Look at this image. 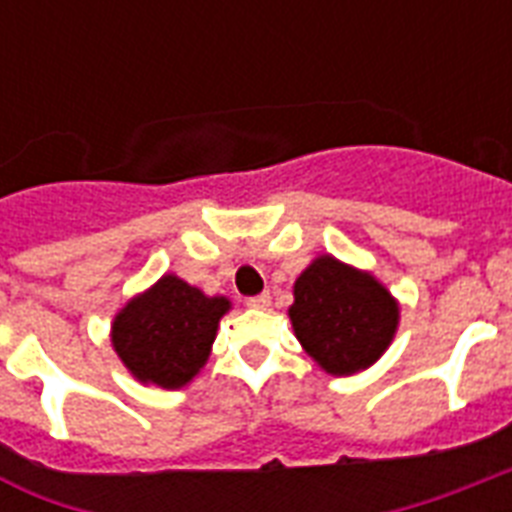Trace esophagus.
Returning a JSON list of instances; mask_svg holds the SVG:
<instances>
[{
    "mask_svg": "<svg viewBox=\"0 0 512 512\" xmlns=\"http://www.w3.org/2000/svg\"><path fill=\"white\" fill-rule=\"evenodd\" d=\"M247 305H249V308H257V311H265V308L271 305V295H268V292H263V295L249 297Z\"/></svg>",
    "mask_w": 512,
    "mask_h": 512,
    "instance_id": "34e87169",
    "label": "esophagus"
}]
</instances>
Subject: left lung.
Returning <instances> with one entry per match:
<instances>
[{
	"mask_svg": "<svg viewBox=\"0 0 512 512\" xmlns=\"http://www.w3.org/2000/svg\"><path fill=\"white\" fill-rule=\"evenodd\" d=\"M289 321L303 350L332 377L369 369L390 348L401 305L374 273L319 255L295 281Z\"/></svg>",
	"mask_w": 512,
	"mask_h": 512,
	"instance_id": "left-lung-1",
	"label": "left lung"
}]
</instances>
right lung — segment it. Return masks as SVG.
<instances>
[{
  "mask_svg": "<svg viewBox=\"0 0 512 512\" xmlns=\"http://www.w3.org/2000/svg\"><path fill=\"white\" fill-rule=\"evenodd\" d=\"M228 311V297H209L175 273H164L116 313L111 345L138 382L180 390L207 364Z\"/></svg>",
  "mask_w": 512,
  "mask_h": 512,
  "instance_id": "add662e5",
  "label": "right lung"
}]
</instances>
